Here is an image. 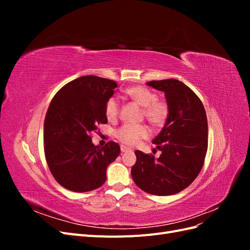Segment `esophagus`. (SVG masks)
<instances>
[{"label":"esophagus","mask_w":250,"mask_h":250,"mask_svg":"<svg viewBox=\"0 0 250 250\" xmlns=\"http://www.w3.org/2000/svg\"><path fill=\"white\" fill-rule=\"evenodd\" d=\"M121 151H122L123 153H124V152H131V149L126 147V146H124V145H122V146H121Z\"/></svg>","instance_id":"1"}]
</instances>
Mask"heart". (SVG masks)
<instances>
[{
  "instance_id": "heart-1",
  "label": "heart",
  "mask_w": 250,
  "mask_h": 250,
  "mask_svg": "<svg viewBox=\"0 0 250 250\" xmlns=\"http://www.w3.org/2000/svg\"><path fill=\"white\" fill-rule=\"evenodd\" d=\"M127 97L143 107L145 118L155 127L163 126L169 117V106L165 101L157 100V96L152 90L142 86L135 85L128 87L125 90ZM120 104L118 98L111 97L105 105V113L108 120H115L119 115ZM149 135V129L145 125H123L116 131V137L125 145L134 146L146 139Z\"/></svg>"
}]
</instances>
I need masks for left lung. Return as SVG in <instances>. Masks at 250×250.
I'll return each mask as SVG.
<instances>
[{
  "label": "left lung",
  "instance_id": "obj_1",
  "mask_svg": "<svg viewBox=\"0 0 250 250\" xmlns=\"http://www.w3.org/2000/svg\"><path fill=\"white\" fill-rule=\"evenodd\" d=\"M147 85L165 93L169 117L152 141L162 154L158 158L135 151L132 179L149 194H177L197 177L208 150V119L198 96L176 79L152 80Z\"/></svg>",
  "mask_w": 250,
  "mask_h": 250
}]
</instances>
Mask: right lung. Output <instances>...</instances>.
<instances>
[{"instance_id": "add662e5", "label": "right lung", "mask_w": 250, "mask_h": 250, "mask_svg": "<svg viewBox=\"0 0 250 250\" xmlns=\"http://www.w3.org/2000/svg\"><path fill=\"white\" fill-rule=\"evenodd\" d=\"M118 84L98 76H82L60 88L53 98L43 124L44 155L57 183L73 192H88L106 180L108 165L120 146L108 142L95 146L90 132L106 124L105 105Z\"/></svg>"}]
</instances>
